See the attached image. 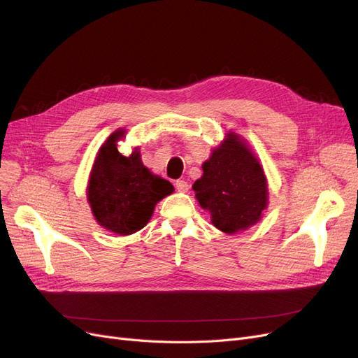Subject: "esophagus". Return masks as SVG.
I'll return each mask as SVG.
<instances>
[{
	"label": "esophagus",
	"mask_w": 358,
	"mask_h": 358,
	"mask_svg": "<svg viewBox=\"0 0 358 358\" xmlns=\"http://www.w3.org/2000/svg\"><path fill=\"white\" fill-rule=\"evenodd\" d=\"M176 189L179 191V192H188V189H189V185H188V182H185V180H176Z\"/></svg>",
	"instance_id": "34e87169"
}]
</instances>
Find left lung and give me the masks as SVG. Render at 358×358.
I'll list each match as a JSON object with an SVG mask.
<instances>
[{"label":"left lung","mask_w":358,"mask_h":358,"mask_svg":"<svg viewBox=\"0 0 358 358\" xmlns=\"http://www.w3.org/2000/svg\"><path fill=\"white\" fill-rule=\"evenodd\" d=\"M202 170L192 189L218 230L234 234L258 223L268 203L266 178L239 135L229 132Z\"/></svg>","instance_id":"1"}]
</instances>
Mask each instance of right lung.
<instances>
[{"mask_svg":"<svg viewBox=\"0 0 358 358\" xmlns=\"http://www.w3.org/2000/svg\"><path fill=\"white\" fill-rule=\"evenodd\" d=\"M122 137L124 131L117 129L100 147L90 173L87 199L101 227L128 236L148 223L156 203L175 188L150 172L138 148L128 157L122 156L116 147Z\"/></svg>","mask_w":358,"mask_h":358,"instance_id":"obj_1","label":"right lung"}]
</instances>
